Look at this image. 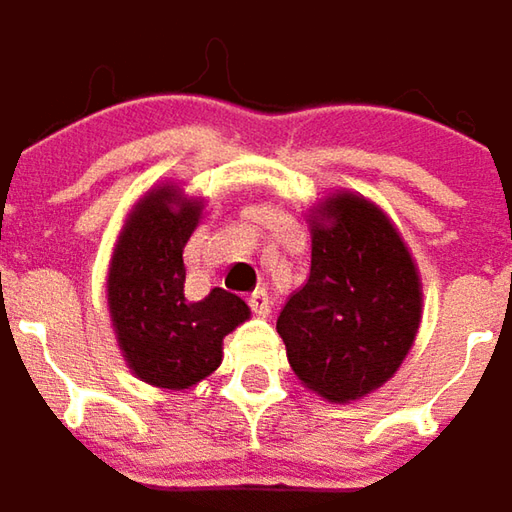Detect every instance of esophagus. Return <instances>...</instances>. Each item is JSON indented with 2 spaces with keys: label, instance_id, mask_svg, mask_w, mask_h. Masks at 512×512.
Segmentation results:
<instances>
[{
  "label": "esophagus",
  "instance_id": "esophagus-1",
  "mask_svg": "<svg viewBox=\"0 0 512 512\" xmlns=\"http://www.w3.org/2000/svg\"><path fill=\"white\" fill-rule=\"evenodd\" d=\"M249 307L255 310L257 316H269V310H272V302H269V293H266L263 287H257L255 293L249 296Z\"/></svg>",
  "mask_w": 512,
  "mask_h": 512
}]
</instances>
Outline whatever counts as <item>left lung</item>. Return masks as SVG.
Instances as JSON below:
<instances>
[{"label": "left lung", "instance_id": "obj_1", "mask_svg": "<svg viewBox=\"0 0 512 512\" xmlns=\"http://www.w3.org/2000/svg\"><path fill=\"white\" fill-rule=\"evenodd\" d=\"M310 275L278 316L293 372L328 401H354L390 381L416 340L422 290L393 222L340 193L310 225Z\"/></svg>", "mask_w": 512, "mask_h": 512}]
</instances>
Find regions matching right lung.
<instances>
[{"label":"right lung","instance_id":"right-lung-1","mask_svg":"<svg viewBox=\"0 0 512 512\" xmlns=\"http://www.w3.org/2000/svg\"><path fill=\"white\" fill-rule=\"evenodd\" d=\"M202 202L161 187L140 199L119 234L108 275V304L119 349L134 375L163 390H187L222 363V340L249 319L240 296L213 287L205 299L184 293V246Z\"/></svg>","mask_w":512,"mask_h":512}]
</instances>
